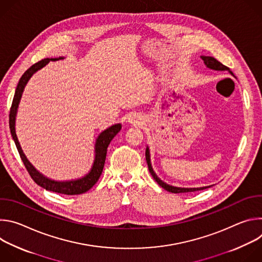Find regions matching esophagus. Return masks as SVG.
I'll list each match as a JSON object with an SVG mask.
<instances>
[{"label":"esophagus","instance_id":"obj_1","mask_svg":"<svg viewBox=\"0 0 262 262\" xmlns=\"http://www.w3.org/2000/svg\"><path fill=\"white\" fill-rule=\"evenodd\" d=\"M127 120H128V122L132 123V124H139V123H141V122L143 121V118H142L141 115L136 114V113H133V114H130V115L128 116Z\"/></svg>","mask_w":262,"mask_h":262}]
</instances>
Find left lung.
<instances>
[{
	"label": "left lung",
	"mask_w": 262,
	"mask_h": 262,
	"mask_svg": "<svg viewBox=\"0 0 262 262\" xmlns=\"http://www.w3.org/2000/svg\"><path fill=\"white\" fill-rule=\"evenodd\" d=\"M201 59L204 61V64L206 65L207 68L209 69H212V70H217V71H225V70H228L232 76L233 73L232 71H230V69L223 65L221 62H219L216 59H214L213 57H209V56H201ZM145 157H146V162H147V165H148V169H149V172H150V174L152 175L154 179L162 186L163 189H165L166 191L170 192V193H174V194H178V193H190V192H196V191H201V190H204V189H207V188H210V186L212 185H208V186H201V188H178V186H174V185H170L166 182H164L157 174L156 172L154 171V168L151 166V161H150V151H149V147L147 146L146 147V151H145Z\"/></svg>",
	"instance_id": "8db88e82"
}]
</instances>
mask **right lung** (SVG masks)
I'll return each mask as SVG.
<instances>
[{
	"mask_svg": "<svg viewBox=\"0 0 262 262\" xmlns=\"http://www.w3.org/2000/svg\"><path fill=\"white\" fill-rule=\"evenodd\" d=\"M61 59H64V58L59 57V58L43 59L39 62L35 63L34 65H32L23 74L18 84H17L16 90L14 93V97H13V101H12V105L10 108L9 127H10V133H11L12 139L16 145L18 154L20 156V159H21L26 169L28 170L29 174L31 175L32 179L37 184L40 185L41 188L46 189L47 191H52V192L64 194V195H80V194H84L87 191H89L92 186L97 182L98 178L100 177L102 170H103L104 162H105L106 148H107L108 144L111 143V141L113 140V138L120 132V129L122 127L120 123L110 126L108 128L104 129L103 132H101L98 135V137L95 141V146H94V154H95L94 161H93L90 171L85 176H83L81 178L66 180V181H58V180L51 179L37 170L29 162L26 155L24 154L23 149L20 147V144L18 142L16 133H15V119H16V114H17V108H18V104H19V101H20V98H21V95H23V92H24V89H25L27 83L29 82V80L31 79V77L36 71H38L39 69L45 67L50 61H57V60H61Z\"/></svg>",
	"mask_w": 262,
	"mask_h": 262,
	"instance_id": "right-lung-1",
	"label": "right lung"
}]
</instances>
